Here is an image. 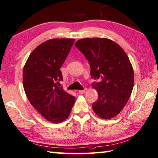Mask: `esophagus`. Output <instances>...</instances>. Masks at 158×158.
<instances>
[{
  "mask_svg": "<svg viewBox=\"0 0 158 158\" xmlns=\"http://www.w3.org/2000/svg\"><path fill=\"white\" fill-rule=\"evenodd\" d=\"M87 91V88H85L84 89H82V90H80L79 91V93H81V94H85V92H86Z\"/></svg>",
  "mask_w": 158,
  "mask_h": 158,
  "instance_id": "1",
  "label": "esophagus"
}]
</instances>
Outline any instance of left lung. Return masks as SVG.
Here are the masks:
<instances>
[{
    "mask_svg": "<svg viewBox=\"0 0 158 158\" xmlns=\"http://www.w3.org/2000/svg\"><path fill=\"white\" fill-rule=\"evenodd\" d=\"M76 48L87 58L90 74L95 81L98 100L92 109L101 118L117 116L126 106L134 85L133 69L121 47L106 38H86L76 41Z\"/></svg>",
    "mask_w": 158,
    "mask_h": 158,
    "instance_id": "8db88e82",
    "label": "left lung"
}]
</instances>
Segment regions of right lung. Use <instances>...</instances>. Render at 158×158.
<instances>
[{
	"label": "right lung",
	"instance_id": "add662e5",
	"mask_svg": "<svg viewBox=\"0 0 158 158\" xmlns=\"http://www.w3.org/2000/svg\"><path fill=\"white\" fill-rule=\"evenodd\" d=\"M74 41V39L45 41L32 52L23 68V84L30 103L52 123L68 118L76 100L57 85L63 78L60 68Z\"/></svg>",
	"mask_w": 158,
	"mask_h": 158
}]
</instances>
